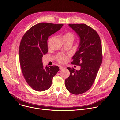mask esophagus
I'll list each match as a JSON object with an SVG mask.
<instances>
[{
	"instance_id": "esophagus-1",
	"label": "esophagus",
	"mask_w": 120,
	"mask_h": 120,
	"mask_svg": "<svg viewBox=\"0 0 120 120\" xmlns=\"http://www.w3.org/2000/svg\"><path fill=\"white\" fill-rule=\"evenodd\" d=\"M64 66H59V68H60V70H62L63 69H64Z\"/></svg>"
}]
</instances>
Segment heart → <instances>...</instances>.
I'll use <instances>...</instances> for the list:
<instances>
[{"instance_id": "1", "label": "heart", "mask_w": 120, "mask_h": 120, "mask_svg": "<svg viewBox=\"0 0 120 120\" xmlns=\"http://www.w3.org/2000/svg\"><path fill=\"white\" fill-rule=\"evenodd\" d=\"M63 38H71L74 40V36L71 33H67L65 34L63 37ZM67 60V57L64 55H60L58 57V61L59 63H64Z\"/></svg>"}]
</instances>
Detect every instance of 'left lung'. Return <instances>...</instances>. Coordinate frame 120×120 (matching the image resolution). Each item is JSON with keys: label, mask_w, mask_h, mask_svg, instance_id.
<instances>
[{"label": "left lung", "mask_w": 120, "mask_h": 120, "mask_svg": "<svg viewBox=\"0 0 120 120\" xmlns=\"http://www.w3.org/2000/svg\"><path fill=\"white\" fill-rule=\"evenodd\" d=\"M80 38L72 64L81 66L80 70L67 67L70 76L65 80L67 90L74 94L87 91L92 86L102 62L101 39L97 32L84 24H69Z\"/></svg>", "instance_id": "left-lung-1"}]
</instances>
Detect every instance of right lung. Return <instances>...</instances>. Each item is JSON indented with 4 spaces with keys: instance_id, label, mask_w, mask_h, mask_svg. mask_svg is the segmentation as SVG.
Segmentation results:
<instances>
[{
    "instance_id": "obj_1",
    "label": "right lung",
    "mask_w": 120,
    "mask_h": 120,
    "mask_svg": "<svg viewBox=\"0 0 120 120\" xmlns=\"http://www.w3.org/2000/svg\"><path fill=\"white\" fill-rule=\"evenodd\" d=\"M63 24L40 23L31 27L23 37L19 48V62L24 77L34 90L44 91L49 89L53 78L59 71L58 66H46L42 57L48 52L49 37L59 30Z\"/></svg>"
}]
</instances>
